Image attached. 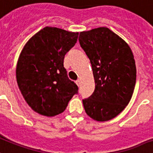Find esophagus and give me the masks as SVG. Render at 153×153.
<instances>
[{
    "label": "esophagus",
    "mask_w": 153,
    "mask_h": 153,
    "mask_svg": "<svg viewBox=\"0 0 153 153\" xmlns=\"http://www.w3.org/2000/svg\"><path fill=\"white\" fill-rule=\"evenodd\" d=\"M75 83H76L78 87H79V85H80V81H79V80H76V81H75Z\"/></svg>",
    "instance_id": "esophagus-1"
}]
</instances>
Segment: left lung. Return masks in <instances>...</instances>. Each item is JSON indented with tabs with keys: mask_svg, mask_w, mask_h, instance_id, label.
Masks as SVG:
<instances>
[{
	"mask_svg": "<svg viewBox=\"0 0 153 153\" xmlns=\"http://www.w3.org/2000/svg\"><path fill=\"white\" fill-rule=\"evenodd\" d=\"M79 44L90 59L95 88L82 100L85 111L97 121L115 118L133 94L136 62L128 45L108 28L81 32Z\"/></svg>",
	"mask_w": 153,
	"mask_h": 153,
	"instance_id": "obj_1",
	"label": "left lung"
}]
</instances>
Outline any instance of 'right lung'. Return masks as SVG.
<instances>
[{
    "mask_svg": "<svg viewBox=\"0 0 153 153\" xmlns=\"http://www.w3.org/2000/svg\"><path fill=\"white\" fill-rule=\"evenodd\" d=\"M79 33L45 27L33 36L20 54L16 76L22 95L33 110L45 116L63 112L79 87L63 66Z\"/></svg>",
    "mask_w": 153,
    "mask_h": 153,
    "instance_id": "1",
    "label": "right lung"
}]
</instances>
